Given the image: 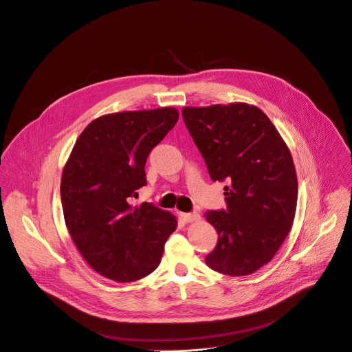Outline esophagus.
<instances>
[{"instance_id":"esophagus-1","label":"esophagus","mask_w":352,"mask_h":352,"mask_svg":"<svg viewBox=\"0 0 352 352\" xmlns=\"http://www.w3.org/2000/svg\"><path fill=\"white\" fill-rule=\"evenodd\" d=\"M180 217H182V219L184 222H194V221H199L200 219V214L199 212H182Z\"/></svg>"}]
</instances>
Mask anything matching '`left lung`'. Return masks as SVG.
<instances>
[{"label":"left lung","instance_id":"1","mask_svg":"<svg viewBox=\"0 0 352 352\" xmlns=\"http://www.w3.org/2000/svg\"><path fill=\"white\" fill-rule=\"evenodd\" d=\"M184 124L214 182H226V210L207 211L218 243L214 271L243 277L271 261L292 228L298 179L278 130L248 103L183 107Z\"/></svg>","mask_w":352,"mask_h":352}]
</instances>
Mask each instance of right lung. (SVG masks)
Here are the masks:
<instances>
[{
    "label": "right lung",
    "mask_w": 352,
    "mask_h": 352,
    "mask_svg": "<svg viewBox=\"0 0 352 352\" xmlns=\"http://www.w3.org/2000/svg\"><path fill=\"white\" fill-rule=\"evenodd\" d=\"M179 120L175 107L98 117L78 137L61 176V204L72 242L100 276L146 277L177 228L169 211L130 204L146 184L145 162Z\"/></svg>",
    "instance_id": "obj_1"
}]
</instances>
